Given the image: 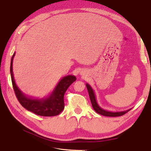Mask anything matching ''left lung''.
Returning a JSON list of instances; mask_svg holds the SVG:
<instances>
[{"label": "left lung", "mask_w": 151, "mask_h": 151, "mask_svg": "<svg viewBox=\"0 0 151 151\" xmlns=\"http://www.w3.org/2000/svg\"><path fill=\"white\" fill-rule=\"evenodd\" d=\"M86 88L88 89L89 96H90L91 103H92V107L96 112L100 114L101 115L105 116H110V117H116V116H122L125 114L126 113L128 112L130 110H127L125 111H122V112H109V111L105 110L102 109V108L100 107L99 105L98 104L97 102H96V98L94 94V92H93V89L91 88V86L88 84V83H86Z\"/></svg>", "instance_id": "obj_1"}]
</instances>
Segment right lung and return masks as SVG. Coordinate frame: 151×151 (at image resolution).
I'll list each match as a JSON object with an SVG mask.
<instances>
[{"label": "right lung", "instance_id": "1", "mask_svg": "<svg viewBox=\"0 0 151 151\" xmlns=\"http://www.w3.org/2000/svg\"><path fill=\"white\" fill-rule=\"evenodd\" d=\"M15 53L13 54L11 61V76L12 83L17 100L27 110L42 116H54L62 112L64 109V94L71 83L76 80V76H67L59 81L51 95L43 99L29 98L19 90L14 80L13 72V61Z\"/></svg>", "mask_w": 151, "mask_h": 151}]
</instances>
